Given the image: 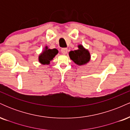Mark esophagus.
I'll list each match as a JSON object with an SVG mask.
<instances>
[{
    "instance_id": "34e87169",
    "label": "esophagus",
    "mask_w": 130,
    "mask_h": 130,
    "mask_svg": "<svg viewBox=\"0 0 130 130\" xmlns=\"http://www.w3.org/2000/svg\"><path fill=\"white\" fill-rule=\"evenodd\" d=\"M61 53H62L63 54H66L68 53V49L67 48H62L61 50Z\"/></svg>"
}]
</instances>
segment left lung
Returning a JSON list of instances; mask_svg holds the SVG:
<instances>
[{"label": "left lung", "instance_id": "obj_1", "mask_svg": "<svg viewBox=\"0 0 130 130\" xmlns=\"http://www.w3.org/2000/svg\"><path fill=\"white\" fill-rule=\"evenodd\" d=\"M69 56L70 59L78 65L86 64L90 59V55L89 51L86 50L81 44L78 45V50L70 51Z\"/></svg>", "mask_w": 130, "mask_h": 130}]
</instances>
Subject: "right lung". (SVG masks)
I'll return each mask as SVG.
<instances>
[{
	"mask_svg": "<svg viewBox=\"0 0 130 130\" xmlns=\"http://www.w3.org/2000/svg\"><path fill=\"white\" fill-rule=\"evenodd\" d=\"M58 50L56 49H48L47 46H46L45 49L43 51L41 54L39 56L38 60L41 64L47 65L50 63V61L53 59V58L57 54Z\"/></svg>",
	"mask_w": 130,
	"mask_h": 130,
	"instance_id": "add662e5",
	"label": "right lung"
}]
</instances>
